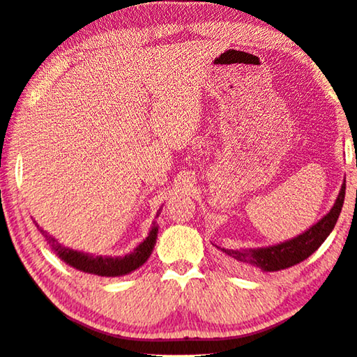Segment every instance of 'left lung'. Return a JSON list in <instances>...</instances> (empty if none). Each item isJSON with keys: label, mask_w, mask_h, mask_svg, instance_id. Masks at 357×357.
I'll use <instances>...</instances> for the list:
<instances>
[{"label": "left lung", "mask_w": 357, "mask_h": 357, "mask_svg": "<svg viewBox=\"0 0 357 357\" xmlns=\"http://www.w3.org/2000/svg\"><path fill=\"white\" fill-rule=\"evenodd\" d=\"M344 189H347V178L338 192L335 203L324 214L318 222L311 225L310 229L302 231L301 235L294 236L291 240L276 243V245L262 246V248H222L218 250L224 254L225 262L230 268L241 273H271L284 268L294 267V265L303 262L308 259L331 235L337 224V219L342 213L344 202Z\"/></svg>", "instance_id": "obj_1"}]
</instances>
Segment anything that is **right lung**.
Instances as JSON below:
<instances>
[{
  "instance_id": "right-lung-1",
  "label": "right lung",
  "mask_w": 357,
  "mask_h": 357,
  "mask_svg": "<svg viewBox=\"0 0 357 357\" xmlns=\"http://www.w3.org/2000/svg\"><path fill=\"white\" fill-rule=\"evenodd\" d=\"M162 209V206H160ZM160 209H158L155 218L160 214ZM39 231L44 235V238L52 248V251L59 256L65 264L70 265V267L76 268L79 271H84V273L97 275V276H106V278H114V276H123L132 273V271L138 270L141 265L148 262L151 257L152 251H154L155 241H157V234H158V224L152 222V227L149 229V234L146 238L139 243V245L135 248L133 251H130L126 256H93V254L82 252L77 250H71V248H66L60 243H56L54 236L47 235V231L41 229L38 225L36 220H33Z\"/></svg>"
}]
</instances>
